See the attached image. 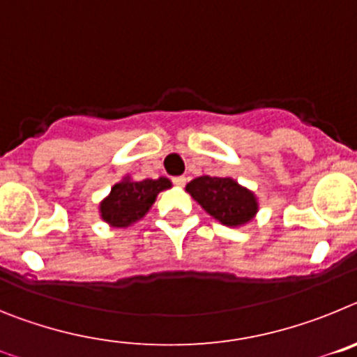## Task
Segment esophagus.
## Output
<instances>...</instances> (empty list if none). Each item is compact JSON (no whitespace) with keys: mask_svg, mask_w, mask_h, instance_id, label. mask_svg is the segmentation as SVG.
<instances>
[{"mask_svg":"<svg viewBox=\"0 0 357 357\" xmlns=\"http://www.w3.org/2000/svg\"><path fill=\"white\" fill-rule=\"evenodd\" d=\"M185 182H188V178H185V176H175V178H173V184H175L176 188H184Z\"/></svg>","mask_w":357,"mask_h":357,"instance_id":"34e87169","label":"esophagus"}]
</instances>
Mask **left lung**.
I'll return each mask as SVG.
<instances>
[{
    "label": "left lung",
    "mask_w": 357,
    "mask_h": 357,
    "mask_svg": "<svg viewBox=\"0 0 357 357\" xmlns=\"http://www.w3.org/2000/svg\"><path fill=\"white\" fill-rule=\"evenodd\" d=\"M185 191L207 214L227 227L247 225L259 211L254 191L230 176H197L185 185Z\"/></svg>",
    "instance_id": "obj_1"
}]
</instances>
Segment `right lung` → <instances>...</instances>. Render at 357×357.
<instances>
[{
  "instance_id": "1",
  "label": "right lung",
  "mask_w": 357,
  "mask_h": 357,
  "mask_svg": "<svg viewBox=\"0 0 357 357\" xmlns=\"http://www.w3.org/2000/svg\"><path fill=\"white\" fill-rule=\"evenodd\" d=\"M169 188L172 182L166 176H159L155 181H134L130 175L123 176L100 202V216L114 229H127L143 220L153 206L157 195Z\"/></svg>"
}]
</instances>
